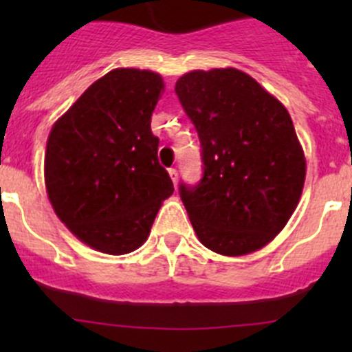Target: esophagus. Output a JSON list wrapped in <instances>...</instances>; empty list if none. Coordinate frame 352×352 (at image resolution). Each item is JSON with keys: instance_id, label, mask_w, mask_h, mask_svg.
<instances>
[{"instance_id": "1", "label": "esophagus", "mask_w": 352, "mask_h": 352, "mask_svg": "<svg viewBox=\"0 0 352 352\" xmlns=\"http://www.w3.org/2000/svg\"><path fill=\"white\" fill-rule=\"evenodd\" d=\"M168 173H170V177H172L173 184L177 186V182H179V172H177V168H168Z\"/></svg>"}]
</instances>
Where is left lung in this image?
Here are the masks:
<instances>
[{"label":"left lung","instance_id":"obj_1","mask_svg":"<svg viewBox=\"0 0 352 352\" xmlns=\"http://www.w3.org/2000/svg\"><path fill=\"white\" fill-rule=\"evenodd\" d=\"M175 94L201 141L202 179L179 192L197 239L221 255L267 245L296 209L307 173L285 105L235 67L190 71Z\"/></svg>","mask_w":352,"mask_h":352}]
</instances>
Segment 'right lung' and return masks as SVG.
I'll return each mask as SVG.
<instances>
[{"label": "right lung", "instance_id": "add662e5", "mask_svg": "<svg viewBox=\"0 0 352 352\" xmlns=\"http://www.w3.org/2000/svg\"><path fill=\"white\" fill-rule=\"evenodd\" d=\"M163 90L158 73L119 67L90 85L52 126L44 162L49 201L95 250L122 255L141 247L162 201L173 194L151 133Z\"/></svg>", "mask_w": 352, "mask_h": 352}]
</instances>
